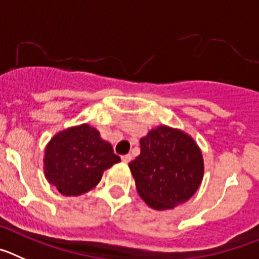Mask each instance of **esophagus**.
I'll use <instances>...</instances> for the list:
<instances>
[{
    "instance_id": "34e87169",
    "label": "esophagus",
    "mask_w": 259,
    "mask_h": 259,
    "mask_svg": "<svg viewBox=\"0 0 259 259\" xmlns=\"http://www.w3.org/2000/svg\"><path fill=\"white\" fill-rule=\"evenodd\" d=\"M121 160L125 162V164H127V162L132 161V155H124V156H121Z\"/></svg>"
}]
</instances>
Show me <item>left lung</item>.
Instances as JSON below:
<instances>
[{
    "label": "left lung",
    "instance_id": "left-lung-1",
    "mask_svg": "<svg viewBox=\"0 0 259 259\" xmlns=\"http://www.w3.org/2000/svg\"><path fill=\"white\" fill-rule=\"evenodd\" d=\"M139 196L156 210L173 209L199 190L204 160L192 137L160 125L141 138V155L129 164Z\"/></svg>",
    "mask_w": 259,
    "mask_h": 259
}]
</instances>
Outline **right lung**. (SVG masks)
<instances>
[{"mask_svg": "<svg viewBox=\"0 0 259 259\" xmlns=\"http://www.w3.org/2000/svg\"><path fill=\"white\" fill-rule=\"evenodd\" d=\"M121 161L112 146L88 124L55 134L44 157L45 177L64 196H80L101 182L103 171Z\"/></svg>", "mask_w": 259, "mask_h": 259, "instance_id": "add662e5", "label": "right lung"}]
</instances>
